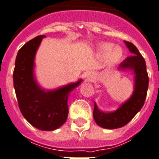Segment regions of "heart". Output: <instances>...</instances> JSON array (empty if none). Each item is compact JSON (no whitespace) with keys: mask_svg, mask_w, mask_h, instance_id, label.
<instances>
[{"mask_svg":"<svg viewBox=\"0 0 159 159\" xmlns=\"http://www.w3.org/2000/svg\"><path fill=\"white\" fill-rule=\"evenodd\" d=\"M100 52L103 55H105L107 53H109V59L111 61H117L122 56V49L120 47L116 46L113 47V44L109 43H105L101 44L99 47Z\"/></svg>","mask_w":159,"mask_h":159,"instance_id":"1","label":"heart"}]
</instances>
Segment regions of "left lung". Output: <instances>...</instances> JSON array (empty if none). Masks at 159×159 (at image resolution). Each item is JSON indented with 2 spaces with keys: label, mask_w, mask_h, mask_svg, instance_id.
<instances>
[{
  "label": "left lung",
  "mask_w": 159,
  "mask_h": 159,
  "mask_svg": "<svg viewBox=\"0 0 159 159\" xmlns=\"http://www.w3.org/2000/svg\"><path fill=\"white\" fill-rule=\"evenodd\" d=\"M125 43L133 56L125 59L120 65V67L133 70L136 75L135 90L132 96L115 112H102L94 103L93 119L98 125L106 129L122 127L130 122L143 106L148 89L149 78L145 60L133 43L128 41H125Z\"/></svg>",
  "instance_id": "8db88e82"
}]
</instances>
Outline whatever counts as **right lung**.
I'll use <instances>...</instances> for the list:
<instances>
[{
  "instance_id": "1",
  "label": "right lung",
  "mask_w": 159,
  "mask_h": 159,
  "mask_svg": "<svg viewBox=\"0 0 159 159\" xmlns=\"http://www.w3.org/2000/svg\"><path fill=\"white\" fill-rule=\"evenodd\" d=\"M43 37H35L19 50L15 61L13 85L23 117L39 130H53L66 120L68 96L82 80L54 91L46 92L39 87L34 76V60Z\"/></svg>"
}]
</instances>
